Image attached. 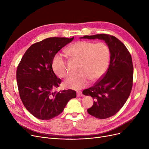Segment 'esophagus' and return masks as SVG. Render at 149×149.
Instances as JSON below:
<instances>
[{"label":"esophagus","mask_w":149,"mask_h":149,"mask_svg":"<svg viewBox=\"0 0 149 149\" xmlns=\"http://www.w3.org/2000/svg\"><path fill=\"white\" fill-rule=\"evenodd\" d=\"M77 97H82L83 96V93L81 91H77Z\"/></svg>","instance_id":"obj_1"}]
</instances>
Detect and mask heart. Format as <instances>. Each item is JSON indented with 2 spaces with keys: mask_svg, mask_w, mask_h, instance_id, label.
<instances>
[{
  "mask_svg": "<svg viewBox=\"0 0 149 149\" xmlns=\"http://www.w3.org/2000/svg\"><path fill=\"white\" fill-rule=\"evenodd\" d=\"M65 51L70 57L79 61V72L69 75L63 83L66 88L75 90L86 86L89 80H99L106 72L110 60V49L104 43L78 41L68 46ZM52 68L59 77L63 78L68 74L66 61L60 54L54 57Z\"/></svg>",
  "mask_w": 149,
  "mask_h": 149,
  "instance_id": "1",
  "label": "heart"
}]
</instances>
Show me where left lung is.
<instances>
[{"instance_id": "left-lung-1", "label": "left lung", "mask_w": 149, "mask_h": 149, "mask_svg": "<svg viewBox=\"0 0 149 149\" xmlns=\"http://www.w3.org/2000/svg\"><path fill=\"white\" fill-rule=\"evenodd\" d=\"M80 38L99 39L110 49V64L103 77L93 86L83 91V95L94 100L88 112L99 119L109 118L118 112L128 99L133 85L132 59L125 45L108 34L84 36Z\"/></svg>"}]
</instances>
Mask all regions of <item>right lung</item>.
I'll use <instances>...</instances> for the list:
<instances>
[{"mask_svg":"<svg viewBox=\"0 0 149 149\" xmlns=\"http://www.w3.org/2000/svg\"><path fill=\"white\" fill-rule=\"evenodd\" d=\"M74 37H50L31 45L17 67L16 79L23 105L37 118L48 120L63 111L68 101L75 98L76 92H57L61 80L54 74L52 61L56 54L71 42Z\"/></svg>","mask_w":149,"mask_h":149,"instance_id":"right-lung-1","label":"right lung"}]
</instances>
